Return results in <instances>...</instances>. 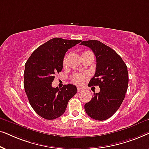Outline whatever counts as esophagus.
Instances as JSON below:
<instances>
[{
	"mask_svg": "<svg viewBox=\"0 0 149 149\" xmlns=\"http://www.w3.org/2000/svg\"><path fill=\"white\" fill-rule=\"evenodd\" d=\"M83 89L81 88V87H77V91H78V92H80V91H81Z\"/></svg>",
	"mask_w": 149,
	"mask_h": 149,
	"instance_id": "esophagus-1",
	"label": "esophagus"
}]
</instances>
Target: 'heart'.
<instances>
[{"instance_id": "1", "label": "heart", "mask_w": 149, "mask_h": 149, "mask_svg": "<svg viewBox=\"0 0 149 149\" xmlns=\"http://www.w3.org/2000/svg\"><path fill=\"white\" fill-rule=\"evenodd\" d=\"M66 61V57H65L64 59V62ZM87 75L86 74H75L73 76V81H74L75 83H77V84H81L83 81H84L85 79H87Z\"/></svg>"}]
</instances>
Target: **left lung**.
<instances>
[{
	"mask_svg": "<svg viewBox=\"0 0 149 149\" xmlns=\"http://www.w3.org/2000/svg\"><path fill=\"white\" fill-rule=\"evenodd\" d=\"M80 45L90 48L96 59L95 73L88 86L100 88L85 104V112L93 119L104 121L117 112L125 98L129 81L127 67L115 50L99 40H84Z\"/></svg>",
	"mask_w": 149,
	"mask_h": 149,
	"instance_id": "left-lung-1",
	"label": "left lung"
}]
</instances>
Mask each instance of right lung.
<instances>
[{"instance_id": "add662e5", "label": "right lung", "mask_w": 149, "mask_h": 149, "mask_svg": "<svg viewBox=\"0 0 149 149\" xmlns=\"http://www.w3.org/2000/svg\"><path fill=\"white\" fill-rule=\"evenodd\" d=\"M81 40L52 38L38 47L25 64L24 85L34 111L45 119L60 117L64 113L70 98L77 89L72 84L54 88L52 83L56 73L63 68L65 54Z\"/></svg>"}]
</instances>
